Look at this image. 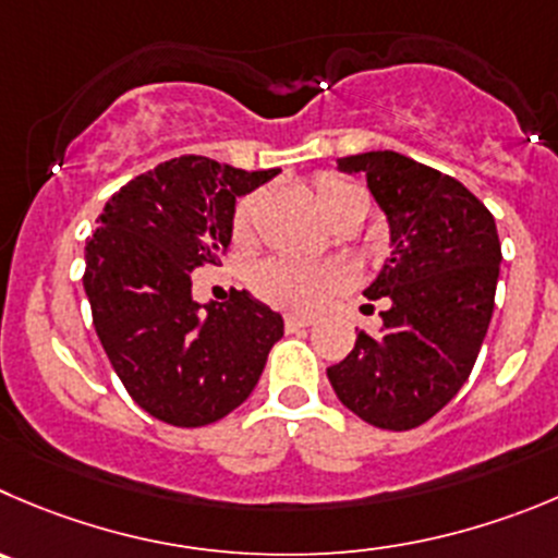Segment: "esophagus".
I'll list each match as a JSON object with an SVG mask.
<instances>
[{
    "instance_id": "34e87169",
    "label": "esophagus",
    "mask_w": 558,
    "mask_h": 558,
    "mask_svg": "<svg viewBox=\"0 0 558 558\" xmlns=\"http://www.w3.org/2000/svg\"><path fill=\"white\" fill-rule=\"evenodd\" d=\"M312 323H315L312 317H301V315L284 317V328H288V331H301V328H310Z\"/></svg>"
}]
</instances>
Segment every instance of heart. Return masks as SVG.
I'll use <instances>...</instances> for the list:
<instances>
[{
    "instance_id": "obj_1",
    "label": "heart",
    "mask_w": 558,
    "mask_h": 558,
    "mask_svg": "<svg viewBox=\"0 0 558 558\" xmlns=\"http://www.w3.org/2000/svg\"><path fill=\"white\" fill-rule=\"evenodd\" d=\"M315 203L328 221H339L344 216L367 214V194L350 180L339 174H320L315 180ZM259 194L243 196L235 205L232 216V232L235 238H246L252 232L254 216H257ZM252 290L270 306L284 312H310L320 310L328 299L348 288L350 270L342 263H310L295 257H268L252 268Z\"/></svg>"
}]
</instances>
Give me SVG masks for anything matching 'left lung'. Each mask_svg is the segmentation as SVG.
Listing matches in <instances>:
<instances>
[{"label": "left lung", "mask_w": 558, "mask_h": 558, "mask_svg": "<svg viewBox=\"0 0 558 558\" xmlns=\"http://www.w3.org/2000/svg\"><path fill=\"white\" fill-rule=\"evenodd\" d=\"M337 167L367 178L389 221L391 257L364 290L386 304L380 333L359 331L328 380L364 422L413 429L474 369L501 265L496 221L460 180L395 150L339 158Z\"/></svg>", "instance_id": "8db88e82"}]
</instances>
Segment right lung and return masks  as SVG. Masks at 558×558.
I'll use <instances>...</instances> for the list:
<instances>
[{
    "label": "right lung",
    "mask_w": 558,
    "mask_h": 558,
    "mask_svg": "<svg viewBox=\"0 0 558 558\" xmlns=\"http://www.w3.org/2000/svg\"><path fill=\"white\" fill-rule=\"evenodd\" d=\"M205 156L158 163L117 191L84 246V293L117 378L150 416L203 427L254 391L284 333L246 290L199 306L191 270L232 241L235 196L276 178Z\"/></svg>",
    "instance_id": "right-lung-1"
}]
</instances>
